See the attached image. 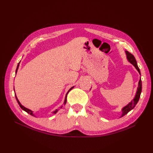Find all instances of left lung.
Instances as JSON below:
<instances>
[{
    "label": "left lung",
    "mask_w": 153,
    "mask_h": 153,
    "mask_svg": "<svg viewBox=\"0 0 153 153\" xmlns=\"http://www.w3.org/2000/svg\"><path fill=\"white\" fill-rule=\"evenodd\" d=\"M125 53H126V58H127V60L128 61V62H129L131 64H133L134 67L136 68V69L138 71V72L139 73V74L140 75V69L138 68V67L137 61H136L135 57H134L131 53L128 52V51H125ZM141 92H142V80H141V78H140V80H139V82H138V87H137L135 98H133V100L131 101V102H129L126 106H124V107L122 108V115L120 117H123L124 115L127 114L129 112V111H131L134 107H135V105L137 104L138 100H139Z\"/></svg>",
    "instance_id": "8db88e82"
}]
</instances>
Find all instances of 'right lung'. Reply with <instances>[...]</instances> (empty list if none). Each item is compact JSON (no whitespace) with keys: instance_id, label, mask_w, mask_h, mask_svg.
I'll return each mask as SVG.
<instances>
[{"instance_id":"1","label":"right lung","mask_w":153,"mask_h":153,"mask_svg":"<svg viewBox=\"0 0 153 153\" xmlns=\"http://www.w3.org/2000/svg\"><path fill=\"white\" fill-rule=\"evenodd\" d=\"M20 62L18 64V66H17V68H16V73H17V71H18V67H19V64H20ZM74 87V86L73 87H71L70 89H69V91H68V92L66 93V96H65V99H64V105H66V101H67V95H68V92L70 91ZM14 91H15V89H14ZM15 97H16V101H17V102H18V103L19 104V105H20V106L21 107V108L22 109V110H24V111H25L26 112H27L28 114H30L31 115H32V116H34V117H36V115L33 114V112H32V111L31 110H30V109H29V108H25V106H23L21 103H20V102L19 101V100H18V98H17V97H16V94H15ZM62 107V106H60L59 107V108H61ZM59 108H58V109H56L55 110V111H53V114H56L58 111L59 110Z\"/></svg>"}]
</instances>
